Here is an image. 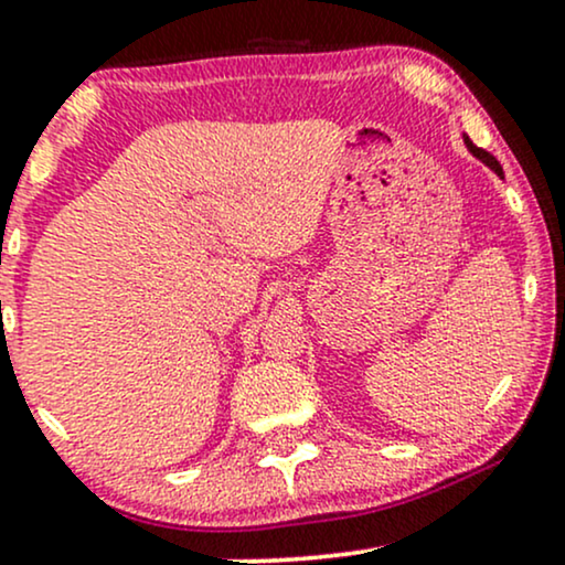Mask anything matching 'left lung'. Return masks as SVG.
Returning a JSON list of instances; mask_svg holds the SVG:
<instances>
[{"mask_svg":"<svg viewBox=\"0 0 565 565\" xmlns=\"http://www.w3.org/2000/svg\"><path fill=\"white\" fill-rule=\"evenodd\" d=\"M465 142H468V148H470V151H472V153H476V157H478V159H481V161H483V164H489V167H491V170H494L497 174H502V167H499V161H497L494 157H491V153H489V151H483V148L472 146V140H470V138H465Z\"/></svg>","mask_w":565,"mask_h":565,"instance_id":"1","label":"left lung"}]
</instances>
